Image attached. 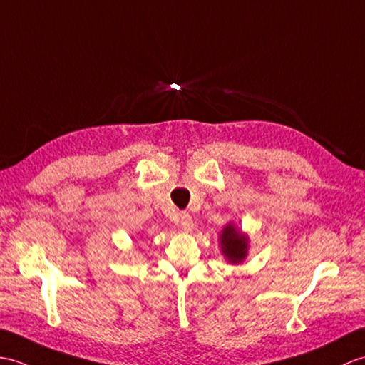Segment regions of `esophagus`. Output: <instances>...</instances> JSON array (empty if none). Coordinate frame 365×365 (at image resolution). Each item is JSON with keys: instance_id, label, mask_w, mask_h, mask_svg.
I'll list each match as a JSON object with an SVG mask.
<instances>
[{"instance_id": "34e87169", "label": "esophagus", "mask_w": 365, "mask_h": 365, "mask_svg": "<svg viewBox=\"0 0 365 365\" xmlns=\"http://www.w3.org/2000/svg\"><path fill=\"white\" fill-rule=\"evenodd\" d=\"M180 225H181V228H182L184 231H190V230L193 228L192 217H190L187 212H182V214L180 215Z\"/></svg>"}]
</instances>
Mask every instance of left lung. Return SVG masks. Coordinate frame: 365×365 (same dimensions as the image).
<instances>
[{"mask_svg":"<svg viewBox=\"0 0 365 365\" xmlns=\"http://www.w3.org/2000/svg\"><path fill=\"white\" fill-rule=\"evenodd\" d=\"M220 244L223 255L230 259V262L237 264L247 255V237L244 234L236 231L232 225H228L222 231Z\"/></svg>","mask_w":365,"mask_h":365,"instance_id":"8db88e82","label":"left lung"}]
</instances>
